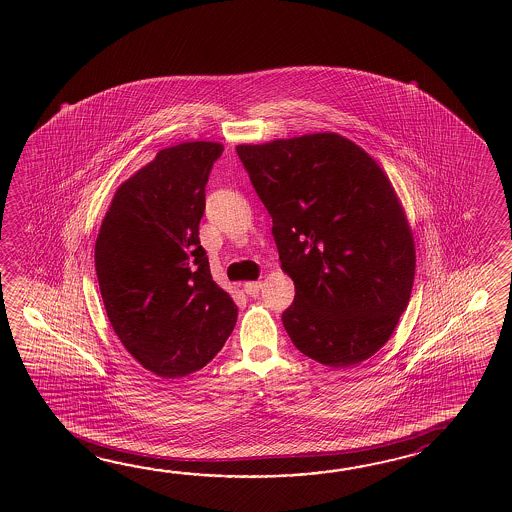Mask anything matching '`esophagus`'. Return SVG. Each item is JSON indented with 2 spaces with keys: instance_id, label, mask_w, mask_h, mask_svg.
<instances>
[{
  "instance_id": "34e87169",
  "label": "esophagus",
  "mask_w": 512,
  "mask_h": 512,
  "mask_svg": "<svg viewBox=\"0 0 512 512\" xmlns=\"http://www.w3.org/2000/svg\"><path fill=\"white\" fill-rule=\"evenodd\" d=\"M261 287H263L261 282H247L243 285V291L249 294V296H256V294L260 293Z\"/></svg>"
}]
</instances>
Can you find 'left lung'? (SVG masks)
Wrapping results in <instances>:
<instances>
[{
  "label": "left lung",
  "instance_id": "8db88e82",
  "mask_svg": "<svg viewBox=\"0 0 512 512\" xmlns=\"http://www.w3.org/2000/svg\"><path fill=\"white\" fill-rule=\"evenodd\" d=\"M236 152L293 278L282 322L294 346L331 368L370 359L392 337L415 274L412 230L381 166L337 133Z\"/></svg>",
  "mask_w": 512,
  "mask_h": 512
}]
</instances>
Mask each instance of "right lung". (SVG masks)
I'll return each mask as SVG.
<instances>
[{
    "instance_id": "right-lung-1",
    "label": "right lung",
    "mask_w": 512,
    "mask_h": 512,
    "mask_svg": "<svg viewBox=\"0 0 512 512\" xmlns=\"http://www.w3.org/2000/svg\"><path fill=\"white\" fill-rule=\"evenodd\" d=\"M219 142H183L157 153L113 197L95 243L109 322L146 370L177 379L218 355L238 307L212 280L199 241L205 186Z\"/></svg>"
}]
</instances>
